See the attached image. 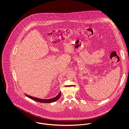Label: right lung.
Wrapping results in <instances>:
<instances>
[{
	"label": "right lung",
	"instance_id": "right-lung-1",
	"mask_svg": "<svg viewBox=\"0 0 129 129\" xmlns=\"http://www.w3.org/2000/svg\"><path fill=\"white\" fill-rule=\"evenodd\" d=\"M25 95L27 97L33 100H34L36 102H38L42 103H51L55 102L59 99V98L60 97V96H61V92H60L59 94L57 96H56L55 97H54L53 98L49 99H42L38 98H36V97H32V96H31L29 95H28L25 94Z\"/></svg>",
	"mask_w": 129,
	"mask_h": 129
}]
</instances>
